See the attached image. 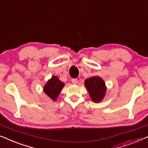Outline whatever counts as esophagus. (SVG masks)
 <instances>
[{"instance_id":"34e87169","label":"esophagus","mask_w":148,"mask_h":148,"mask_svg":"<svg viewBox=\"0 0 148 148\" xmlns=\"http://www.w3.org/2000/svg\"><path fill=\"white\" fill-rule=\"evenodd\" d=\"M71 82H72V84H73L76 85V84H77V83H78V80H77V79H72Z\"/></svg>"}]
</instances>
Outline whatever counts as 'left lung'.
<instances>
[{
    "label": "left lung",
    "instance_id": "left-lung-1",
    "mask_svg": "<svg viewBox=\"0 0 148 148\" xmlns=\"http://www.w3.org/2000/svg\"><path fill=\"white\" fill-rule=\"evenodd\" d=\"M84 84L93 102H102L106 95L107 89L104 81L100 77L94 76L86 79Z\"/></svg>",
    "mask_w": 148,
    "mask_h": 148
}]
</instances>
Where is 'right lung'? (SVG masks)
Returning a JSON list of instances; mask_svg holds the SVG:
<instances>
[{
  "label": "right lung",
  "instance_id": "1",
  "mask_svg": "<svg viewBox=\"0 0 148 148\" xmlns=\"http://www.w3.org/2000/svg\"><path fill=\"white\" fill-rule=\"evenodd\" d=\"M64 86V83L59 80L58 77L54 75L49 80H48L46 84L44 85L43 91L50 99L55 101Z\"/></svg>",
  "mask_w": 148,
  "mask_h": 148
}]
</instances>
